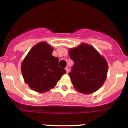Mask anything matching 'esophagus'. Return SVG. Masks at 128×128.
Segmentation results:
<instances>
[{
    "label": "esophagus",
    "mask_w": 128,
    "mask_h": 128,
    "mask_svg": "<svg viewBox=\"0 0 128 128\" xmlns=\"http://www.w3.org/2000/svg\"><path fill=\"white\" fill-rule=\"evenodd\" d=\"M65 70H66V73H68V72H69V68H68V67H66L65 68Z\"/></svg>",
    "instance_id": "obj_1"
}]
</instances>
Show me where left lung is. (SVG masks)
Instances as JSON below:
<instances>
[{"label":"left lung","mask_w":128,"mask_h":128,"mask_svg":"<svg viewBox=\"0 0 128 128\" xmlns=\"http://www.w3.org/2000/svg\"><path fill=\"white\" fill-rule=\"evenodd\" d=\"M74 65L69 73L74 88L89 94L102 86L107 77L108 65L104 58L89 44L82 43L68 50Z\"/></svg>","instance_id":"left-lung-1"}]
</instances>
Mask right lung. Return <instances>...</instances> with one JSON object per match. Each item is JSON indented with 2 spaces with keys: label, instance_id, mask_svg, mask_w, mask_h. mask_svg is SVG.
<instances>
[{
  "label": "right lung",
  "instance_id": "1",
  "mask_svg": "<svg viewBox=\"0 0 128 128\" xmlns=\"http://www.w3.org/2000/svg\"><path fill=\"white\" fill-rule=\"evenodd\" d=\"M53 47L46 42L36 44L29 50L21 65L26 84L32 90L44 93L54 88L66 73L59 66V59L52 55Z\"/></svg>",
  "mask_w": 128,
  "mask_h": 128
}]
</instances>
